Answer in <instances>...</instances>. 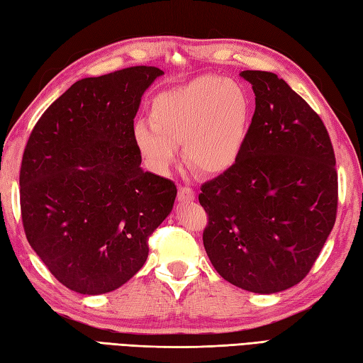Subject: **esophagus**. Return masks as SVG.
Segmentation results:
<instances>
[{"label": "esophagus", "instance_id": "obj_1", "mask_svg": "<svg viewBox=\"0 0 363 363\" xmlns=\"http://www.w3.org/2000/svg\"><path fill=\"white\" fill-rule=\"evenodd\" d=\"M194 199H195L194 189L184 186L177 190V201L179 203H189V201H194Z\"/></svg>", "mask_w": 363, "mask_h": 363}]
</instances>
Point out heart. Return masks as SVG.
Masks as SVG:
<instances>
[{
	"instance_id": "b5f03b06",
	"label": "heart",
	"mask_w": 363,
	"mask_h": 363,
	"mask_svg": "<svg viewBox=\"0 0 363 363\" xmlns=\"http://www.w3.org/2000/svg\"><path fill=\"white\" fill-rule=\"evenodd\" d=\"M150 121L133 129L138 152L156 172L176 159V145L189 167L203 176L228 172L240 157L248 137L251 99L235 81L203 74L152 99Z\"/></svg>"
}]
</instances>
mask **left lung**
<instances>
[{"label": "left lung", "mask_w": 363, "mask_h": 363, "mask_svg": "<svg viewBox=\"0 0 363 363\" xmlns=\"http://www.w3.org/2000/svg\"><path fill=\"white\" fill-rule=\"evenodd\" d=\"M256 95L243 151L201 186L207 256L228 282L254 293L296 285L334 228L335 154L318 113L277 74L240 73Z\"/></svg>", "instance_id": "8db88e82"}]
</instances>
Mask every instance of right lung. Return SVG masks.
<instances>
[{
    "instance_id": "right-lung-1",
    "label": "right lung",
    "mask_w": 363,
    "mask_h": 363,
    "mask_svg": "<svg viewBox=\"0 0 363 363\" xmlns=\"http://www.w3.org/2000/svg\"><path fill=\"white\" fill-rule=\"evenodd\" d=\"M162 74L137 65L74 82L38 118L23 152L28 242L60 284L82 295L128 282L173 209L174 182L143 172L133 137L142 95Z\"/></svg>"
}]
</instances>
